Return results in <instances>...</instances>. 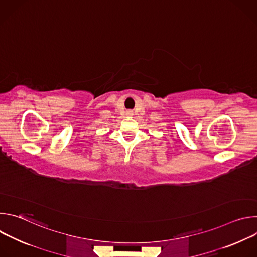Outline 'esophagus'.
<instances>
[{"instance_id": "34e87169", "label": "esophagus", "mask_w": 257, "mask_h": 257, "mask_svg": "<svg viewBox=\"0 0 257 257\" xmlns=\"http://www.w3.org/2000/svg\"><path fill=\"white\" fill-rule=\"evenodd\" d=\"M127 114H128V115H132V112H131V111H128Z\"/></svg>"}]
</instances>
